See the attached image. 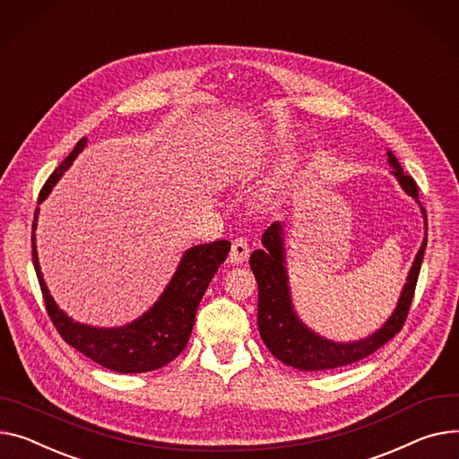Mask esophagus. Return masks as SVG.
<instances>
[{
    "instance_id": "esophagus-1",
    "label": "esophagus",
    "mask_w": 459,
    "mask_h": 459,
    "mask_svg": "<svg viewBox=\"0 0 459 459\" xmlns=\"http://www.w3.org/2000/svg\"><path fill=\"white\" fill-rule=\"evenodd\" d=\"M249 246H247V241L243 239V238H236L234 241H232V249H230V255H229V258H230V262L232 264H243L246 262L247 258H249Z\"/></svg>"
}]
</instances>
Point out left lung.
<instances>
[{
	"label": "left lung",
	"instance_id": "obj_1",
	"mask_svg": "<svg viewBox=\"0 0 459 459\" xmlns=\"http://www.w3.org/2000/svg\"><path fill=\"white\" fill-rule=\"evenodd\" d=\"M387 164L391 166V175L399 182L401 188L420 206L415 180L404 173L399 160L389 149ZM420 213L426 230V210L422 206ZM284 236L286 223L274 221L262 236L264 247L253 251L249 260L258 282V330L265 347L274 358H279L282 363L299 371L335 369L373 354L385 345L396 332H401L419 279L420 262L426 249V234L410 267L406 284L399 300H396L394 310L378 330H375L368 338L356 342L328 340L299 317L291 299Z\"/></svg>",
	"mask_w": 459,
	"mask_h": 459
}]
</instances>
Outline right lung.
I'll use <instances>...</instances> for the list:
<instances>
[{
	"mask_svg": "<svg viewBox=\"0 0 459 459\" xmlns=\"http://www.w3.org/2000/svg\"><path fill=\"white\" fill-rule=\"evenodd\" d=\"M84 145L86 138H81L68 159L53 171L40 192L39 204L48 199L60 177L74 164ZM39 212L40 208L35 212L33 236H30L33 264L48 314L68 345L82 352L91 361L103 365V368L124 375L160 369L185 351L192 335L199 302L212 277L225 262L230 251V241L218 239L186 249L168 286L149 310L124 326L100 328L74 321L65 310L58 308V304L51 297L40 271L35 241Z\"/></svg>",
	"mask_w": 459,
	"mask_h": 459,
	"instance_id": "add662e5",
	"label": "right lung"
}]
</instances>
